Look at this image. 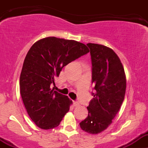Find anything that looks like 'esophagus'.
<instances>
[{
  "instance_id": "obj_1",
  "label": "esophagus",
  "mask_w": 148,
  "mask_h": 148,
  "mask_svg": "<svg viewBox=\"0 0 148 148\" xmlns=\"http://www.w3.org/2000/svg\"><path fill=\"white\" fill-rule=\"evenodd\" d=\"M73 105H74V107H78L79 104L77 102H73Z\"/></svg>"
}]
</instances>
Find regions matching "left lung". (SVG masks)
<instances>
[{
  "mask_svg": "<svg viewBox=\"0 0 148 148\" xmlns=\"http://www.w3.org/2000/svg\"><path fill=\"white\" fill-rule=\"evenodd\" d=\"M92 83L96 90L87 107L88 117L79 123L82 130L97 135L112 122L124 100L126 76L120 58L110 48L89 43Z\"/></svg>",
  "mask_w": 148,
  "mask_h": 148,
  "instance_id": "8db88e82",
  "label": "left lung"
}]
</instances>
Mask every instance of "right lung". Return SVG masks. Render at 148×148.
Masks as SVG:
<instances>
[{
    "label": "right lung",
    "instance_id": "obj_1",
    "mask_svg": "<svg viewBox=\"0 0 148 148\" xmlns=\"http://www.w3.org/2000/svg\"><path fill=\"white\" fill-rule=\"evenodd\" d=\"M89 52L74 40L46 37L28 51L20 76V92L28 115L38 127L50 130L59 125L72 101L51 88L62 68Z\"/></svg>",
    "mask_w": 148,
    "mask_h": 148
}]
</instances>
